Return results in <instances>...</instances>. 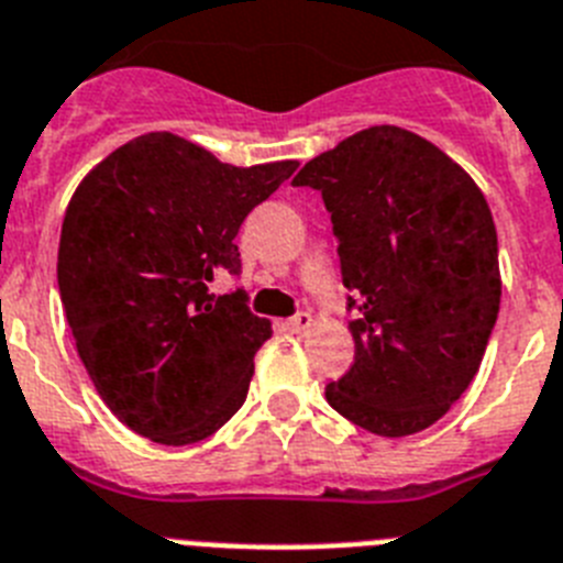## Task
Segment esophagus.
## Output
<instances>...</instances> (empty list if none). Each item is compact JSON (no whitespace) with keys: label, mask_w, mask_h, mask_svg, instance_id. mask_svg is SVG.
<instances>
[{"label":"esophagus","mask_w":563,"mask_h":563,"mask_svg":"<svg viewBox=\"0 0 563 563\" xmlns=\"http://www.w3.org/2000/svg\"><path fill=\"white\" fill-rule=\"evenodd\" d=\"M311 325H314V317L309 314V311H300V314H295L291 320H286V329L295 331V334H302V331H309Z\"/></svg>","instance_id":"34e87169"}]
</instances>
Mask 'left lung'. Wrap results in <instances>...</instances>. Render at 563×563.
Masks as SVG:
<instances>
[{"mask_svg": "<svg viewBox=\"0 0 563 563\" xmlns=\"http://www.w3.org/2000/svg\"><path fill=\"white\" fill-rule=\"evenodd\" d=\"M320 189L349 288L354 363L325 385L376 437L442 419L473 383L501 302L496 223L462 166L394 124L360 130L302 166Z\"/></svg>", "mask_w": 563, "mask_h": 563, "instance_id": "left-lung-1", "label": "left lung"}]
</instances>
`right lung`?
Instances as JSON below:
<instances>
[{"instance_id":"right-lung-1","label":"right lung","mask_w":563,"mask_h":563,"mask_svg":"<svg viewBox=\"0 0 563 563\" xmlns=\"http://www.w3.org/2000/svg\"><path fill=\"white\" fill-rule=\"evenodd\" d=\"M297 161L232 166L175 133L126 141L81 178L58 241V291L107 408L158 444H192L238 413L272 322L246 295L238 229Z\"/></svg>"}]
</instances>
